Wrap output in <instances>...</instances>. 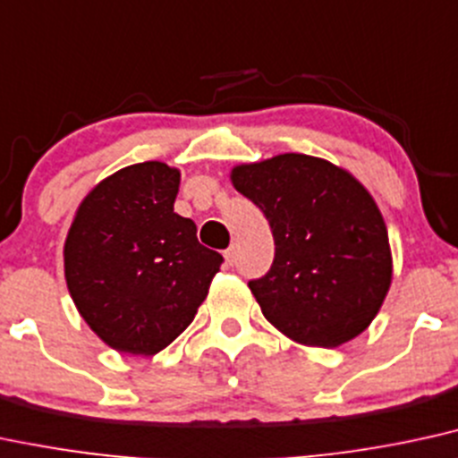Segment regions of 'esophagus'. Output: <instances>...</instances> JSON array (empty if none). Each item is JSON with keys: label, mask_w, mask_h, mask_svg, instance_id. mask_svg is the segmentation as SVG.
<instances>
[{"label": "esophagus", "mask_w": 458, "mask_h": 458, "mask_svg": "<svg viewBox=\"0 0 458 458\" xmlns=\"http://www.w3.org/2000/svg\"><path fill=\"white\" fill-rule=\"evenodd\" d=\"M224 258H225V264H228V267H233V264L236 262V247L230 245L228 250L224 251Z\"/></svg>", "instance_id": "obj_1"}]
</instances>
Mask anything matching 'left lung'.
<instances>
[{
  "label": "left lung",
  "mask_w": 458,
  "mask_h": 458,
  "mask_svg": "<svg viewBox=\"0 0 458 458\" xmlns=\"http://www.w3.org/2000/svg\"><path fill=\"white\" fill-rule=\"evenodd\" d=\"M268 219L271 268L250 288L290 339L337 348L377 316L393 279L388 230L371 194L327 159L284 153L233 170Z\"/></svg>",
  "instance_id": "1"
}]
</instances>
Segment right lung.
<instances>
[{"label": "right lung", "mask_w": 458, "mask_h": 458, "mask_svg": "<svg viewBox=\"0 0 458 458\" xmlns=\"http://www.w3.org/2000/svg\"><path fill=\"white\" fill-rule=\"evenodd\" d=\"M179 170L121 168L81 202L64 247L76 310L104 344L153 356L179 337L207 299L222 253L198 243L174 213Z\"/></svg>", "instance_id": "obj_1"}]
</instances>
